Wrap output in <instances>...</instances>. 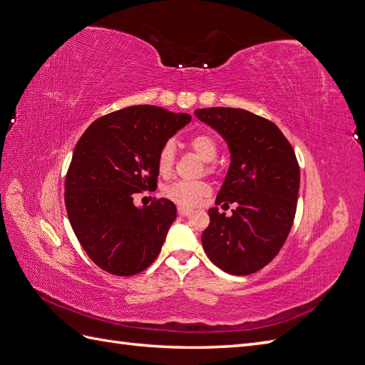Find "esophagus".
Returning a JSON list of instances; mask_svg holds the SVG:
<instances>
[{
    "label": "esophagus",
    "mask_w": 365,
    "mask_h": 365,
    "mask_svg": "<svg viewBox=\"0 0 365 365\" xmlns=\"http://www.w3.org/2000/svg\"><path fill=\"white\" fill-rule=\"evenodd\" d=\"M177 211H179L180 216H188V215L192 213V210L188 208V207H179V208H177Z\"/></svg>",
    "instance_id": "obj_1"
}]
</instances>
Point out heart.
Listing matches in <instances>:
<instances>
[{"label": "heart", "instance_id": "1", "mask_svg": "<svg viewBox=\"0 0 365 365\" xmlns=\"http://www.w3.org/2000/svg\"><path fill=\"white\" fill-rule=\"evenodd\" d=\"M191 149L203 160V162H213L217 155V143L208 133H197L190 140ZM174 166V146L173 143H165L158 150L157 168L158 173L168 177L173 173ZM213 169V166H208ZM210 192V185L207 182H174L165 188V196L174 200L179 205H196V203L205 197Z\"/></svg>", "mask_w": 365, "mask_h": 365}]
</instances>
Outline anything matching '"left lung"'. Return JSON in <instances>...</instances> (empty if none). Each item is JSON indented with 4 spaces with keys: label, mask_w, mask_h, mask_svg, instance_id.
<instances>
[{
    "label": "left lung",
    "mask_w": 365,
    "mask_h": 365,
    "mask_svg": "<svg viewBox=\"0 0 365 365\" xmlns=\"http://www.w3.org/2000/svg\"><path fill=\"white\" fill-rule=\"evenodd\" d=\"M194 113L230 150L216 205L236 203L232 216L219 213L217 207L208 210L203 250L227 274H255L277 257L291 232L300 188L297 158L282 130L266 118L228 107Z\"/></svg>",
    "instance_id": "obj_1"
}]
</instances>
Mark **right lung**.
Segmentation results:
<instances>
[{
    "label": "right lung",
    "mask_w": 365,
    "mask_h": 365,
    "mask_svg": "<svg viewBox=\"0 0 365 365\" xmlns=\"http://www.w3.org/2000/svg\"><path fill=\"white\" fill-rule=\"evenodd\" d=\"M191 121L155 106H132L101 116L83 132L65 180V207L76 238L96 266L130 277L158 257L177 208L169 199L150 207L133 194L157 186V155Z\"/></svg>",
    "instance_id": "obj_1"
}]
</instances>
